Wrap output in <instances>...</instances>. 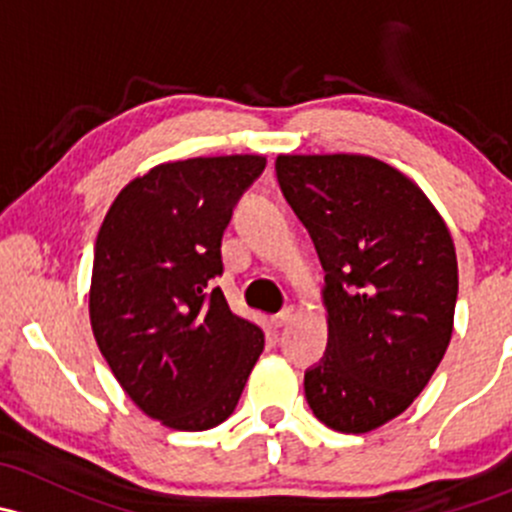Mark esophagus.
Listing matches in <instances>:
<instances>
[{
    "label": "esophagus",
    "mask_w": 512,
    "mask_h": 512,
    "mask_svg": "<svg viewBox=\"0 0 512 512\" xmlns=\"http://www.w3.org/2000/svg\"><path fill=\"white\" fill-rule=\"evenodd\" d=\"M292 319H294V307H285L280 314L272 317V324H275V327H285V324L292 322Z\"/></svg>",
    "instance_id": "esophagus-1"
}]
</instances>
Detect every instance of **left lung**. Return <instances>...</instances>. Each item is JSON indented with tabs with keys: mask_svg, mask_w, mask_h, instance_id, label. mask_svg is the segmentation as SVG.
Listing matches in <instances>:
<instances>
[{
	"mask_svg": "<svg viewBox=\"0 0 512 512\" xmlns=\"http://www.w3.org/2000/svg\"><path fill=\"white\" fill-rule=\"evenodd\" d=\"M275 170L327 272V352L304 374V396L324 426L369 433L414 404L451 342V232L384 160L277 156Z\"/></svg>",
	"mask_w": 512,
	"mask_h": 512,
	"instance_id": "8db88e82",
	"label": "left lung"
}]
</instances>
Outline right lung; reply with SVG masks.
<instances>
[{
    "mask_svg": "<svg viewBox=\"0 0 512 512\" xmlns=\"http://www.w3.org/2000/svg\"><path fill=\"white\" fill-rule=\"evenodd\" d=\"M265 156L160 163L133 178L96 237L91 329L121 389L175 431H208L235 411L265 349L227 307L223 232Z\"/></svg>",
    "mask_w": 512,
    "mask_h": 512,
    "instance_id": "right-lung-1",
    "label": "right lung"
}]
</instances>
